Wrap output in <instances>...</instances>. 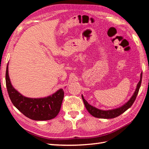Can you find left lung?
<instances>
[{"label": "left lung", "instance_id": "obj_1", "mask_svg": "<svg viewBox=\"0 0 149 149\" xmlns=\"http://www.w3.org/2000/svg\"><path fill=\"white\" fill-rule=\"evenodd\" d=\"M141 78H142V72L140 74V80L138 82V84L136 86V88L135 90L133 95H132V97L130 98V100H129L126 103L122 105V107L113 109V110H100V109L95 108L93 106L89 104L87 101H86L83 95H81L82 100L84 101L85 107L86 109L88 110V111L90 113L91 115H92L93 117H97V118H115L118 116H119L120 115L123 113L124 112L126 111L127 109L130 108L132 105H133V102H134L135 100H136V96L138 93V91H139L140 87L141 86Z\"/></svg>", "mask_w": 149, "mask_h": 149}]
</instances>
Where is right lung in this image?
Listing matches in <instances>:
<instances>
[{
	"instance_id": "right-lung-1",
	"label": "right lung",
	"mask_w": 149,
	"mask_h": 149,
	"mask_svg": "<svg viewBox=\"0 0 149 149\" xmlns=\"http://www.w3.org/2000/svg\"><path fill=\"white\" fill-rule=\"evenodd\" d=\"M6 84L10 100L13 105L25 116L34 120H48L55 118L60 111L64 92L62 88L43 98L26 97L13 87L8 74V64L6 72Z\"/></svg>"
}]
</instances>
